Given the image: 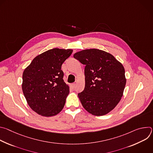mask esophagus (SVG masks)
I'll return each instance as SVG.
<instances>
[{"label":"esophagus","mask_w":153,"mask_h":153,"mask_svg":"<svg viewBox=\"0 0 153 153\" xmlns=\"http://www.w3.org/2000/svg\"><path fill=\"white\" fill-rule=\"evenodd\" d=\"M70 87L72 89H74L75 87H76V83H72L70 85Z\"/></svg>","instance_id":"esophagus-1"}]
</instances>
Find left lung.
I'll return each instance as SVG.
<instances>
[{
  "mask_svg": "<svg viewBox=\"0 0 153 153\" xmlns=\"http://www.w3.org/2000/svg\"><path fill=\"white\" fill-rule=\"evenodd\" d=\"M73 56L85 65V88L78 94L83 107L94 116L110 113L121 100L125 87L122 64L110 53L98 49L83 50Z\"/></svg>",
  "mask_w": 153,
  "mask_h": 153,
  "instance_id": "left-lung-1",
  "label": "left lung"
}]
</instances>
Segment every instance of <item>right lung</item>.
<instances>
[{"mask_svg": "<svg viewBox=\"0 0 153 153\" xmlns=\"http://www.w3.org/2000/svg\"><path fill=\"white\" fill-rule=\"evenodd\" d=\"M73 50L53 48L37 56L22 75L23 93L32 110L38 114L51 117L64 107L70 88L64 82L62 65Z\"/></svg>", "mask_w": 153, "mask_h": 153, "instance_id": "add662e5", "label": "right lung"}]
</instances>
